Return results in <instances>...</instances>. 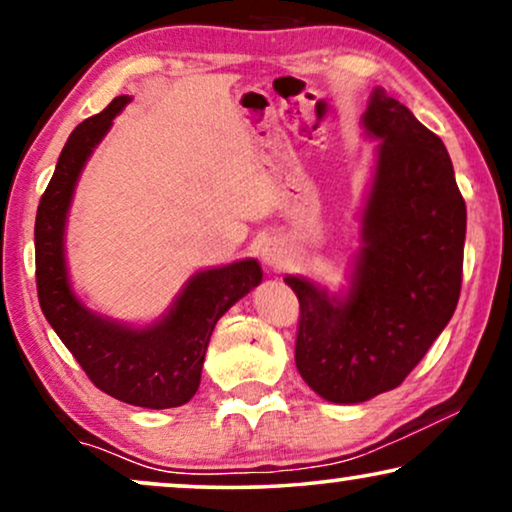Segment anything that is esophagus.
<instances>
[{
    "instance_id": "1",
    "label": "esophagus",
    "mask_w": 512,
    "mask_h": 512,
    "mask_svg": "<svg viewBox=\"0 0 512 512\" xmlns=\"http://www.w3.org/2000/svg\"><path fill=\"white\" fill-rule=\"evenodd\" d=\"M261 258H263V265L270 270H282L284 263H286V249L282 242L277 240H270L265 242V247L261 251Z\"/></svg>"
}]
</instances>
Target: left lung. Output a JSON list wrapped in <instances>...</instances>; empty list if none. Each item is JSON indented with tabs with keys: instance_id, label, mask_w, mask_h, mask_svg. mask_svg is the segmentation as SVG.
Returning <instances> with one entry per match:
<instances>
[{
	"instance_id": "left-lung-1",
	"label": "left lung",
	"mask_w": 512,
	"mask_h": 512,
	"mask_svg": "<svg viewBox=\"0 0 512 512\" xmlns=\"http://www.w3.org/2000/svg\"><path fill=\"white\" fill-rule=\"evenodd\" d=\"M363 135L375 160L347 284L286 275L300 303L296 366L324 401L396 389L450 324L461 291L466 202L440 137L387 90L370 93Z\"/></svg>"
}]
</instances>
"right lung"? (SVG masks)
Returning a JSON list of instances; mask_svg holds the SVG:
<instances>
[{"instance_id":"right-lung-1","label":"right lung","mask_w":512,"mask_h":512,"mask_svg":"<svg viewBox=\"0 0 512 512\" xmlns=\"http://www.w3.org/2000/svg\"><path fill=\"white\" fill-rule=\"evenodd\" d=\"M130 100L118 95L76 125L60 153L34 223L37 291L46 321L97 389L137 408L165 410L195 396L216 321L261 284L263 270L256 258H242L193 272L170 307L146 324L104 317L83 303L67 265L69 207L83 167Z\"/></svg>"}]
</instances>
